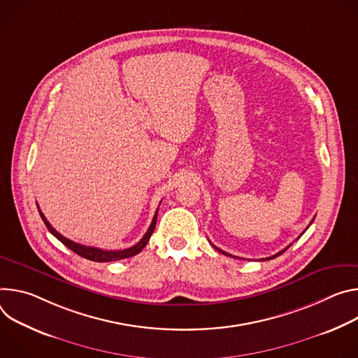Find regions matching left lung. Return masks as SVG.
<instances>
[{
    "instance_id": "left-lung-1",
    "label": "left lung",
    "mask_w": 358,
    "mask_h": 358,
    "mask_svg": "<svg viewBox=\"0 0 358 358\" xmlns=\"http://www.w3.org/2000/svg\"><path fill=\"white\" fill-rule=\"evenodd\" d=\"M313 220H314V219H313ZM313 220H311V223H313ZM311 223H310V224H311ZM307 229H308V226H307ZM304 231H306V230H304ZM304 231H303V233H304ZM303 233H301V234H303ZM301 234H300V236H301ZM300 236H299V237H300ZM299 237H297V239H299ZM292 245H293V243H290V245H289L286 249H283V250H282V252H279V253H275V255H273V256H270V257H266V259H260V260H271V259H274V257H277V256H280V255H283V253H285V252H286V250H287V249H289ZM215 249H217L220 253H223V255H226V256H230V257H236V256H231V255H229V253H226V252L220 250V249H219V248H216V246H215Z\"/></svg>"
}]
</instances>
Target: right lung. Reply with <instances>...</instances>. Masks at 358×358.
Wrapping results in <instances>:
<instances>
[{"label":"right lung","instance_id":"right-lung-1","mask_svg":"<svg viewBox=\"0 0 358 358\" xmlns=\"http://www.w3.org/2000/svg\"><path fill=\"white\" fill-rule=\"evenodd\" d=\"M38 206V205H36ZM38 212H39V216H41L43 222L45 223L47 229L57 237V239L64 243L68 249H71L73 253L79 255L84 259H88V260H92V262H99V263H106V262H115V260H121V259H128V257H132L135 255H138L145 246L146 243L149 242L150 236L155 230V226H156V217H157V210L152 219V223L148 229V231L145 233V236L142 237V239L132 248H128V249H124V250H103V249H98V248H94V246H84L81 243H75L69 239H66V237H64L61 233H58L52 226L51 223L47 220V217L44 216V213L39 210V206H38Z\"/></svg>","mask_w":358,"mask_h":358}]
</instances>
